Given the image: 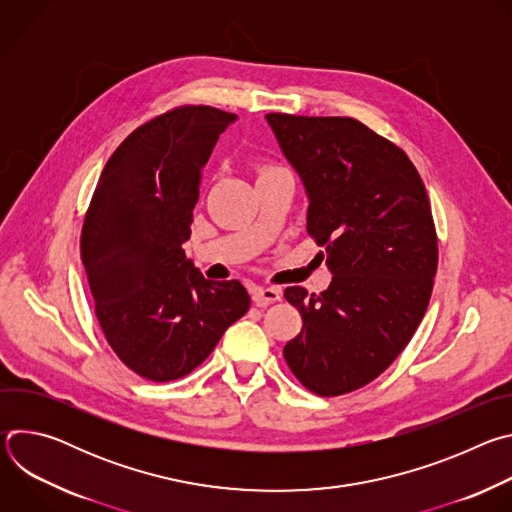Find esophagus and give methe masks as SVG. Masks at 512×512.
<instances>
[{
    "label": "esophagus",
    "instance_id": "1",
    "mask_svg": "<svg viewBox=\"0 0 512 512\" xmlns=\"http://www.w3.org/2000/svg\"><path fill=\"white\" fill-rule=\"evenodd\" d=\"M251 298L257 306H269L273 302H279L281 300V289L279 287H253L251 289Z\"/></svg>",
    "mask_w": 512,
    "mask_h": 512
}]
</instances>
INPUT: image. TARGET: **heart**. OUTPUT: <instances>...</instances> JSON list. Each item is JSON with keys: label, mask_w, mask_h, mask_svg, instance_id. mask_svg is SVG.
<instances>
[{"label": "heart", "mask_w": 512, "mask_h": 512, "mask_svg": "<svg viewBox=\"0 0 512 512\" xmlns=\"http://www.w3.org/2000/svg\"><path fill=\"white\" fill-rule=\"evenodd\" d=\"M267 170H271V168H267ZM263 172H265V170H263Z\"/></svg>", "instance_id": "b5f03b06"}]
</instances>
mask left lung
Masks as SVG:
<instances>
[{"label":"left lung","mask_w":512,"mask_h":512,"mask_svg":"<svg viewBox=\"0 0 512 512\" xmlns=\"http://www.w3.org/2000/svg\"><path fill=\"white\" fill-rule=\"evenodd\" d=\"M265 119L304 182L308 233L332 271L320 296L285 287L304 326L283 356L312 393L344 395L387 371L423 320L437 271L429 198L407 154L352 117Z\"/></svg>","instance_id":"left-lung-1"}]
</instances>
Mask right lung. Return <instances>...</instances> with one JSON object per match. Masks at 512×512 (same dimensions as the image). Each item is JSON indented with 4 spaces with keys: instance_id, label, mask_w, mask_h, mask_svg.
Here are the masks:
<instances>
[{
    "instance_id": "obj_1",
    "label": "right lung",
    "mask_w": 512,
    "mask_h": 512,
    "mask_svg": "<svg viewBox=\"0 0 512 512\" xmlns=\"http://www.w3.org/2000/svg\"><path fill=\"white\" fill-rule=\"evenodd\" d=\"M237 115L176 107L129 133L91 198L81 259L101 330L135 375L186 377L251 298L237 281H208L182 245L190 239L200 172Z\"/></svg>"
}]
</instances>
